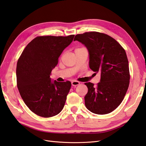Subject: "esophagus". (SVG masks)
<instances>
[{
  "label": "esophagus",
  "mask_w": 146,
  "mask_h": 146,
  "mask_svg": "<svg viewBox=\"0 0 146 146\" xmlns=\"http://www.w3.org/2000/svg\"><path fill=\"white\" fill-rule=\"evenodd\" d=\"M71 84H72V86H77V85H79L80 84V82L78 81H76V80H74L72 82H71Z\"/></svg>",
  "instance_id": "obj_1"
}]
</instances>
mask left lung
<instances>
[{
	"mask_svg": "<svg viewBox=\"0 0 146 146\" xmlns=\"http://www.w3.org/2000/svg\"><path fill=\"white\" fill-rule=\"evenodd\" d=\"M86 46L89 52V67L101 73L97 85L85 83L88 92L85 105L98 115L111 113L121 104L129 87L130 74L128 60L124 48L109 35L97 31L76 35L74 41Z\"/></svg>",
	"mask_w": 146,
	"mask_h": 146,
	"instance_id": "8db88e82",
	"label": "left lung"
}]
</instances>
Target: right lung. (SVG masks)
I'll return each mask as SVG.
<instances>
[{
    "label": "right lung",
    "mask_w": 146,
    "mask_h": 146,
    "mask_svg": "<svg viewBox=\"0 0 146 146\" xmlns=\"http://www.w3.org/2000/svg\"><path fill=\"white\" fill-rule=\"evenodd\" d=\"M74 37V35L37 36L27 44L18 60V89L25 104L38 116H54L65 105L70 82H52L50 75L59 57Z\"/></svg>",
    "instance_id": "add662e5"
}]
</instances>
